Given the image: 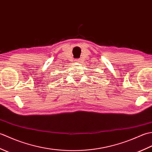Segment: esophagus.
<instances>
[{
	"label": "esophagus",
	"instance_id": "obj_1",
	"mask_svg": "<svg viewBox=\"0 0 152 152\" xmlns=\"http://www.w3.org/2000/svg\"><path fill=\"white\" fill-rule=\"evenodd\" d=\"M75 61H76V62H80V59H75Z\"/></svg>",
	"mask_w": 152,
	"mask_h": 152
}]
</instances>
